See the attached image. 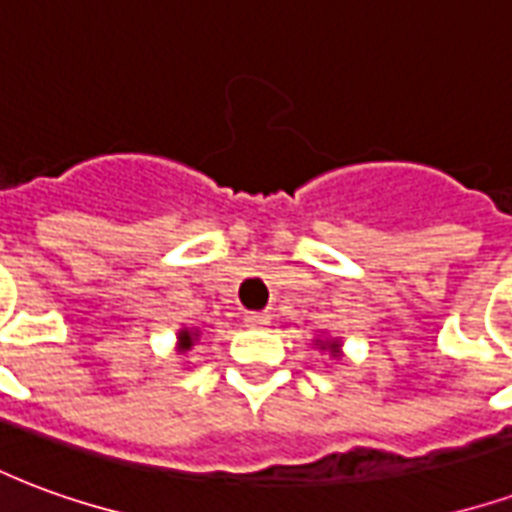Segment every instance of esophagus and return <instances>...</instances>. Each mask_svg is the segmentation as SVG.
<instances>
[{
	"instance_id": "esophagus-1",
	"label": "esophagus",
	"mask_w": 512,
	"mask_h": 512,
	"mask_svg": "<svg viewBox=\"0 0 512 512\" xmlns=\"http://www.w3.org/2000/svg\"><path fill=\"white\" fill-rule=\"evenodd\" d=\"M244 323L246 326H252V329H263V326L271 323V315H268V312H246Z\"/></svg>"
}]
</instances>
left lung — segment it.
<instances>
[{"instance_id": "8db88e82", "label": "left lung", "mask_w": 512, "mask_h": 512, "mask_svg": "<svg viewBox=\"0 0 512 512\" xmlns=\"http://www.w3.org/2000/svg\"><path fill=\"white\" fill-rule=\"evenodd\" d=\"M332 354H337V345H334V343H332Z\"/></svg>"}]
</instances>
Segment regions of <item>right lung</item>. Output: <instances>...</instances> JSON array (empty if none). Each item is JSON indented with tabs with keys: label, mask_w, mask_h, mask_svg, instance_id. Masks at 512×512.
I'll return each instance as SVG.
<instances>
[{
	"label": "right lung",
	"mask_w": 512,
	"mask_h": 512,
	"mask_svg": "<svg viewBox=\"0 0 512 512\" xmlns=\"http://www.w3.org/2000/svg\"><path fill=\"white\" fill-rule=\"evenodd\" d=\"M180 345H183V348H191V334L189 332L180 334Z\"/></svg>",
	"instance_id": "1"
}]
</instances>
